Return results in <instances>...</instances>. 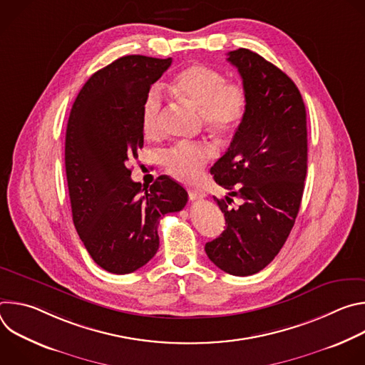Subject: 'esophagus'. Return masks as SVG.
Here are the masks:
<instances>
[{"instance_id": "1", "label": "esophagus", "mask_w": 365, "mask_h": 365, "mask_svg": "<svg viewBox=\"0 0 365 365\" xmlns=\"http://www.w3.org/2000/svg\"><path fill=\"white\" fill-rule=\"evenodd\" d=\"M206 196L205 192H202L200 189H189V197L192 200H197V199H203Z\"/></svg>"}]
</instances>
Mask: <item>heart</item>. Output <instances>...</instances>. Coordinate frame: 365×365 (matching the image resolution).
Segmentation results:
<instances>
[{
  "label": "heart",
  "mask_w": 365,
  "mask_h": 365,
  "mask_svg": "<svg viewBox=\"0 0 365 365\" xmlns=\"http://www.w3.org/2000/svg\"><path fill=\"white\" fill-rule=\"evenodd\" d=\"M173 91L199 107L203 123L221 135L232 134L242 123L248 108V93L242 83L227 82L222 72L202 63L182 69L172 82ZM163 96L159 89H150L141 107L143 133L154 138L162 128ZM215 154L211 143L183 141L169 148L163 162L166 170L179 180L196 179Z\"/></svg>",
  "instance_id": "heart-1"
}]
</instances>
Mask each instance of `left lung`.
Wrapping results in <instances>:
<instances>
[{
	"label": "left lung",
	"instance_id": "left-lung-1",
	"mask_svg": "<svg viewBox=\"0 0 365 365\" xmlns=\"http://www.w3.org/2000/svg\"><path fill=\"white\" fill-rule=\"evenodd\" d=\"M227 61L242 78L248 108L211 169L228 190L225 199L214 197L227 227L205 251L225 273L251 276L273 262L299 214L307 170L306 108L294 82L264 58L238 48ZM234 197L237 208L229 206Z\"/></svg>",
	"mask_w": 365,
	"mask_h": 365
}]
</instances>
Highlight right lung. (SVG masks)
I'll use <instances>...</instances> for the list:
<instances>
[{
  "label": "right lung",
  "mask_w": 365,
  "mask_h": 365,
  "mask_svg": "<svg viewBox=\"0 0 365 365\" xmlns=\"http://www.w3.org/2000/svg\"><path fill=\"white\" fill-rule=\"evenodd\" d=\"M170 65L172 58L123 56L88 79L69 115L65 166L73 224L93 262L114 274L147 264L159 250L162 217L187 202L169 176L143 189L128 169L144 143L143 101Z\"/></svg>",
  "instance_id": "1"
}]
</instances>
